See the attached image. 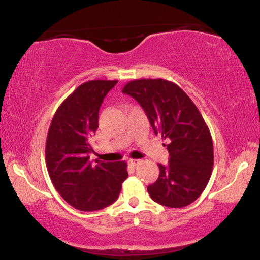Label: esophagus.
Listing matches in <instances>:
<instances>
[{"label":"esophagus","mask_w":260,"mask_h":260,"mask_svg":"<svg viewBox=\"0 0 260 260\" xmlns=\"http://www.w3.org/2000/svg\"><path fill=\"white\" fill-rule=\"evenodd\" d=\"M140 164V160L138 159H130L129 160V165L131 167H137V166Z\"/></svg>","instance_id":"1"}]
</instances>
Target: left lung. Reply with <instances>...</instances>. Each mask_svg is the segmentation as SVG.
Returning <instances> with one entry per match:
<instances>
[{
	"label": "left lung",
	"instance_id": "8db88e82",
	"mask_svg": "<svg viewBox=\"0 0 260 260\" xmlns=\"http://www.w3.org/2000/svg\"><path fill=\"white\" fill-rule=\"evenodd\" d=\"M122 92L139 102L155 135L170 139L169 164H159L158 180L147 186L151 198L172 208L190 205L205 190L214 164L201 112L178 85L162 78L130 80Z\"/></svg>",
	"mask_w": 260,
	"mask_h": 260
}]
</instances>
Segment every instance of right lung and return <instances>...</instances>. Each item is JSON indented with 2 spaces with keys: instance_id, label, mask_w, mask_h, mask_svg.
I'll return each mask as SVG.
<instances>
[{
  "instance_id": "right-lung-1",
  "label": "right lung",
  "mask_w": 260,
  "mask_h": 260,
  "mask_svg": "<svg viewBox=\"0 0 260 260\" xmlns=\"http://www.w3.org/2000/svg\"><path fill=\"white\" fill-rule=\"evenodd\" d=\"M117 80H90L59 105L46 139V165L61 197L79 211L93 212L116 201L126 180L125 161L92 166L91 136L95 133L104 98Z\"/></svg>"
}]
</instances>
